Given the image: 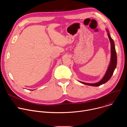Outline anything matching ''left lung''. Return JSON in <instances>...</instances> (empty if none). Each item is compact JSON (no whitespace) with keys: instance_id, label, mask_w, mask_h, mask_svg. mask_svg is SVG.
<instances>
[{"instance_id":"left-lung-1","label":"left lung","mask_w":127,"mask_h":127,"mask_svg":"<svg viewBox=\"0 0 127 127\" xmlns=\"http://www.w3.org/2000/svg\"><path fill=\"white\" fill-rule=\"evenodd\" d=\"M105 30L107 32L108 37L109 38L110 42L111 43V60L109 65L108 66L107 69L106 71L105 74L104 75L102 78L97 82L94 83H86L82 81H79V82L87 85L89 86H98L103 84H104L106 82L110 79L112 75L113 74L116 68L117 63V53L115 49V45L114 42L112 38L111 37V35L110 34L109 31L107 29H105Z\"/></svg>"}]
</instances>
